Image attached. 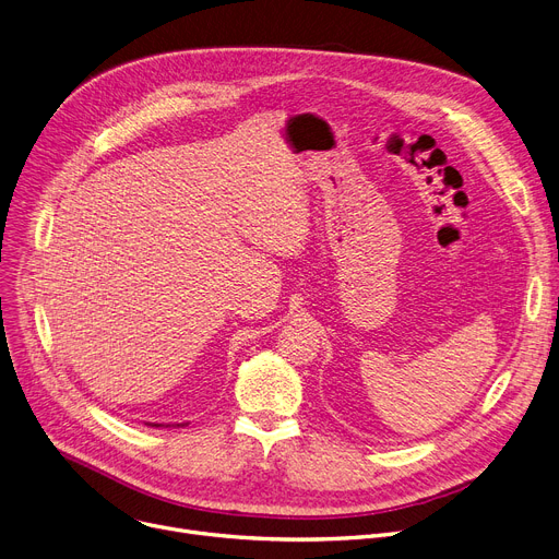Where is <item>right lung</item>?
I'll use <instances>...</instances> for the list:
<instances>
[{"label":"right lung","mask_w":559,"mask_h":559,"mask_svg":"<svg viewBox=\"0 0 559 559\" xmlns=\"http://www.w3.org/2000/svg\"><path fill=\"white\" fill-rule=\"evenodd\" d=\"M151 426H159V424H151Z\"/></svg>","instance_id":"add662e5"}]
</instances>
